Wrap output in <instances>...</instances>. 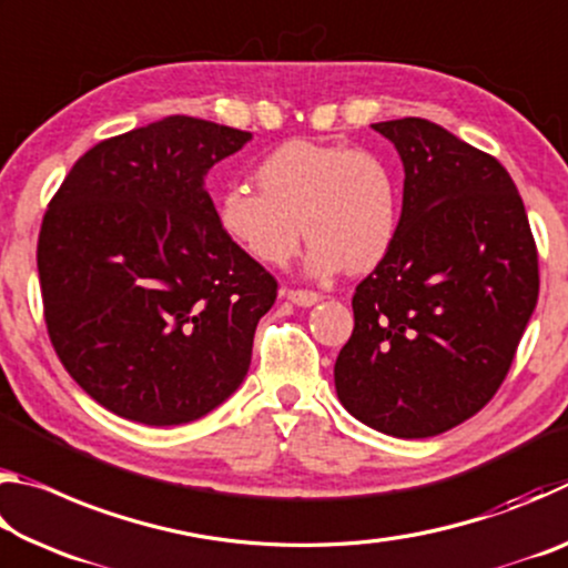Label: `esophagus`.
<instances>
[{
	"label": "esophagus",
	"instance_id": "esophagus-1",
	"mask_svg": "<svg viewBox=\"0 0 568 568\" xmlns=\"http://www.w3.org/2000/svg\"><path fill=\"white\" fill-rule=\"evenodd\" d=\"M283 295L287 297V301L301 305V307H311L321 301V295L315 291H301V287H287V291H283Z\"/></svg>",
	"mask_w": 568,
	"mask_h": 568
}]
</instances>
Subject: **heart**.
Wrapping results in <instances>:
<instances>
[{"label":"heart","mask_w":568,"mask_h":568,"mask_svg":"<svg viewBox=\"0 0 568 568\" xmlns=\"http://www.w3.org/2000/svg\"><path fill=\"white\" fill-rule=\"evenodd\" d=\"M261 192L227 187L217 197V225L255 263L281 267L311 237L313 273L348 267L363 273L390 253L400 200L390 168L341 142L291 140L255 168Z\"/></svg>","instance_id":"heart-1"}]
</instances>
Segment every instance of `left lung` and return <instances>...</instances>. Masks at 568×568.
Listing matches in <instances>:
<instances>
[{
	"label": "left lung",
	"mask_w": 568,
	"mask_h": 568,
	"mask_svg": "<svg viewBox=\"0 0 568 568\" xmlns=\"http://www.w3.org/2000/svg\"><path fill=\"white\" fill-rule=\"evenodd\" d=\"M406 180L398 235L353 293L335 390L365 426L428 438L501 388L538 297L524 200L496 158L436 122H376Z\"/></svg>",
	"instance_id": "obj_1"
}]
</instances>
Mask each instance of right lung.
<instances>
[{
    "label": "right lung",
    "mask_w": 568,
    "mask_h": 568,
    "mask_svg": "<svg viewBox=\"0 0 568 568\" xmlns=\"http://www.w3.org/2000/svg\"><path fill=\"white\" fill-rule=\"evenodd\" d=\"M250 138L172 114L84 152L50 200L37 243L47 333L122 418L190 423L245 378L277 281L223 235L205 175Z\"/></svg>",
    "instance_id": "right-lung-1"
}]
</instances>
